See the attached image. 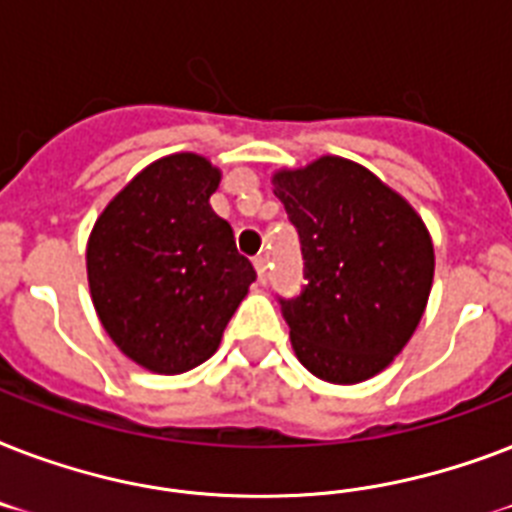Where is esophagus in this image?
I'll return each instance as SVG.
<instances>
[{
	"mask_svg": "<svg viewBox=\"0 0 512 512\" xmlns=\"http://www.w3.org/2000/svg\"><path fill=\"white\" fill-rule=\"evenodd\" d=\"M255 271H257V279H260V284H265V281H268V257L265 255L255 257Z\"/></svg>",
	"mask_w": 512,
	"mask_h": 512,
	"instance_id": "obj_1",
	"label": "esophagus"
}]
</instances>
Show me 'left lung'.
I'll list each match as a JSON object with an SVG mask.
<instances>
[{
    "label": "left lung",
    "instance_id": "8db88e82",
    "mask_svg": "<svg viewBox=\"0 0 512 512\" xmlns=\"http://www.w3.org/2000/svg\"><path fill=\"white\" fill-rule=\"evenodd\" d=\"M305 260L300 295L279 297L300 364L337 385L369 380L401 353L433 284L420 215L361 164L321 156L273 177Z\"/></svg>",
    "mask_w": 512,
    "mask_h": 512
}]
</instances>
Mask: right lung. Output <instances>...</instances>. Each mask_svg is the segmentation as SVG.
Segmentation results:
<instances>
[{
  "mask_svg": "<svg viewBox=\"0 0 512 512\" xmlns=\"http://www.w3.org/2000/svg\"><path fill=\"white\" fill-rule=\"evenodd\" d=\"M217 183L204 156H164L92 228L87 279L100 324L151 372L204 364L257 279L228 220L209 207Z\"/></svg>",
  "mask_w": 512,
  "mask_h": 512,
  "instance_id": "add662e5",
  "label": "right lung"
}]
</instances>
